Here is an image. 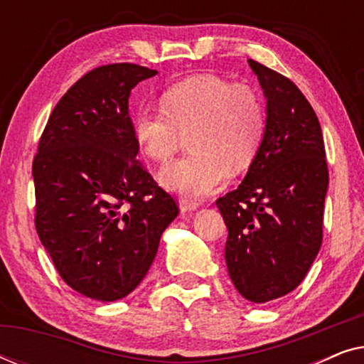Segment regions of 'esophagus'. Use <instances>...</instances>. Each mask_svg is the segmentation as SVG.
Here are the masks:
<instances>
[{"instance_id":"34e87169","label":"esophagus","mask_w":364,"mask_h":364,"mask_svg":"<svg viewBox=\"0 0 364 364\" xmlns=\"http://www.w3.org/2000/svg\"><path fill=\"white\" fill-rule=\"evenodd\" d=\"M178 203H181V210L182 212H192V210H197V208H198V202L192 200V198H187V197H181Z\"/></svg>"}]
</instances>
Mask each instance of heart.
<instances>
[{"mask_svg":"<svg viewBox=\"0 0 364 364\" xmlns=\"http://www.w3.org/2000/svg\"><path fill=\"white\" fill-rule=\"evenodd\" d=\"M267 114L255 89L213 74L173 84L161 104H142L132 127L154 161H166L187 132L191 151L161 168V181L187 197H203L225 182L228 171L250 166L265 136Z\"/></svg>","mask_w":364,"mask_h":364,"instance_id":"heart-1","label":"heart"}]
</instances>
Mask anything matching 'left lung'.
I'll list each match as a JSON object with an SVG mask.
<instances>
[{"label": "left lung", "mask_w": 364, "mask_h": 364, "mask_svg": "<svg viewBox=\"0 0 364 364\" xmlns=\"http://www.w3.org/2000/svg\"><path fill=\"white\" fill-rule=\"evenodd\" d=\"M248 64L267 97L265 136L243 182L217 207L233 285L248 301L267 303L295 290L320 252L328 166L320 122L300 89Z\"/></svg>", "instance_id": "8db88e82"}]
</instances>
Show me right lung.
<instances>
[{"label":"right lung","mask_w":364,"mask_h":364,"mask_svg":"<svg viewBox=\"0 0 364 364\" xmlns=\"http://www.w3.org/2000/svg\"><path fill=\"white\" fill-rule=\"evenodd\" d=\"M156 69L94 68L48 119L33 161L34 225L73 290L101 301L129 295L151 268L177 200L136 157L129 96Z\"/></svg>","instance_id":"1"}]
</instances>
